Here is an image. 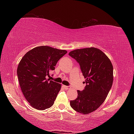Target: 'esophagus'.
Instances as JSON below:
<instances>
[{
    "mask_svg": "<svg viewBox=\"0 0 134 134\" xmlns=\"http://www.w3.org/2000/svg\"><path fill=\"white\" fill-rule=\"evenodd\" d=\"M63 87H64V89H70V88H71V87H69V86H63Z\"/></svg>",
    "mask_w": 134,
    "mask_h": 134,
    "instance_id": "34e87169",
    "label": "esophagus"
}]
</instances>
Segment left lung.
Here are the masks:
<instances>
[{"instance_id": "left-lung-1", "label": "left lung", "mask_w": 134, "mask_h": 134, "mask_svg": "<svg viewBox=\"0 0 134 134\" xmlns=\"http://www.w3.org/2000/svg\"><path fill=\"white\" fill-rule=\"evenodd\" d=\"M80 65L86 86L83 91L77 90V97L70 100L71 108L84 115L100 107L112 87L113 65L108 56L94 47L77 49L69 53Z\"/></svg>"}]
</instances>
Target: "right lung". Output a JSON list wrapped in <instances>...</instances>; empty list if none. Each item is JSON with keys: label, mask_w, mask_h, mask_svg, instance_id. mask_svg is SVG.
I'll return each mask as SVG.
<instances>
[{"label": "right lung", "mask_w": 134, "mask_h": 134, "mask_svg": "<svg viewBox=\"0 0 134 134\" xmlns=\"http://www.w3.org/2000/svg\"><path fill=\"white\" fill-rule=\"evenodd\" d=\"M67 53L49 46L37 47L25 54L17 69L22 93L32 107L45 110L53 105L62 85L46 79Z\"/></svg>", "instance_id": "1"}]
</instances>
